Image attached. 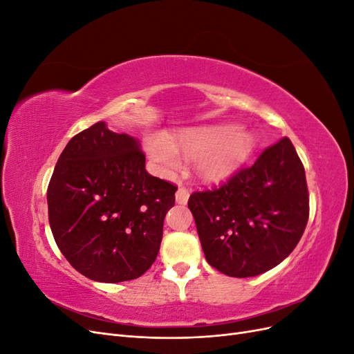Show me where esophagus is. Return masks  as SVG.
<instances>
[{
  "label": "esophagus",
  "mask_w": 354,
  "mask_h": 354,
  "mask_svg": "<svg viewBox=\"0 0 354 354\" xmlns=\"http://www.w3.org/2000/svg\"><path fill=\"white\" fill-rule=\"evenodd\" d=\"M187 199H189V190L185 187H178L176 192V202L185 205V203H187Z\"/></svg>",
  "instance_id": "1"
}]
</instances>
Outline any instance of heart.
I'll return each instance as SVG.
<instances>
[{"instance_id":"b5f03b06","label":"heart","mask_w":354,"mask_h":354,"mask_svg":"<svg viewBox=\"0 0 354 354\" xmlns=\"http://www.w3.org/2000/svg\"><path fill=\"white\" fill-rule=\"evenodd\" d=\"M147 153L162 171H176L183 158L198 160V174L205 181H220L238 169L255 147L251 131L239 130L238 125L218 124L194 127L181 131L176 143L164 134L147 140Z\"/></svg>"}]
</instances>
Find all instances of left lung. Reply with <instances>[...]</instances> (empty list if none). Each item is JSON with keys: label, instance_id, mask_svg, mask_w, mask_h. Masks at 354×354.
<instances>
[{"label": "left lung", "instance_id": "obj_1", "mask_svg": "<svg viewBox=\"0 0 354 354\" xmlns=\"http://www.w3.org/2000/svg\"><path fill=\"white\" fill-rule=\"evenodd\" d=\"M187 205L209 266L232 277L259 276L294 251L307 226L303 162L283 137L220 187L194 192Z\"/></svg>", "mask_w": 354, "mask_h": 354}]
</instances>
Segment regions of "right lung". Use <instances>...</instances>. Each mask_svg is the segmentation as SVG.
<instances>
[{
    "label": "right lung",
    "mask_w": 354,
    "mask_h": 354,
    "mask_svg": "<svg viewBox=\"0 0 354 354\" xmlns=\"http://www.w3.org/2000/svg\"><path fill=\"white\" fill-rule=\"evenodd\" d=\"M137 138L103 121L73 136L47 189L48 221L60 252L91 281L140 277L156 260L177 187L151 176Z\"/></svg>",
    "instance_id": "right-lung-1"
}]
</instances>
